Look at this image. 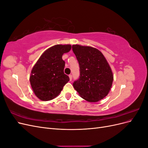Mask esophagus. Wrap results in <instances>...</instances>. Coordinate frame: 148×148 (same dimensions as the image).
I'll return each mask as SVG.
<instances>
[{"mask_svg":"<svg viewBox=\"0 0 148 148\" xmlns=\"http://www.w3.org/2000/svg\"><path fill=\"white\" fill-rule=\"evenodd\" d=\"M69 78L70 81H71V79H72V75H69Z\"/></svg>","mask_w":148,"mask_h":148,"instance_id":"1","label":"esophagus"}]
</instances>
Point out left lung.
Returning a JSON list of instances; mask_svg holds the SVG:
<instances>
[{"label":"left lung","instance_id":"left-lung-1","mask_svg":"<svg viewBox=\"0 0 148 148\" xmlns=\"http://www.w3.org/2000/svg\"><path fill=\"white\" fill-rule=\"evenodd\" d=\"M73 52L79 65L80 75L73 83L75 89L83 99L90 102L104 98L110 91L113 73L102 52L90 46L76 44Z\"/></svg>","mask_w":148,"mask_h":148}]
</instances>
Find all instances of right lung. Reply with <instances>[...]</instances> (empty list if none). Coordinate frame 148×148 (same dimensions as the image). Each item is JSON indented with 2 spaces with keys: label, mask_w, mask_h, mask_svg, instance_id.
Wrapping results in <instances>:
<instances>
[{
  "label": "right lung",
  "mask_w": 148,
  "mask_h": 148,
  "mask_svg": "<svg viewBox=\"0 0 148 148\" xmlns=\"http://www.w3.org/2000/svg\"><path fill=\"white\" fill-rule=\"evenodd\" d=\"M70 44H57L44 52L31 70L29 81L31 88L39 99L50 101L59 96L66 83L69 82L64 73V53L69 52Z\"/></svg>",
  "instance_id": "right-lung-1"
}]
</instances>
